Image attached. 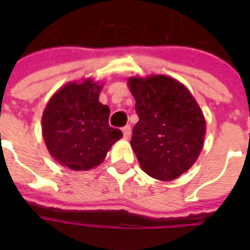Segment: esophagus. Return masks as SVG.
<instances>
[{
	"instance_id": "1",
	"label": "esophagus",
	"mask_w": 250,
	"mask_h": 250,
	"mask_svg": "<svg viewBox=\"0 0 250 250\" xmlns=\"http://www.w3.org/2000/svg\"><path fill=\"white\" fill-rule=\"evenodd\" d=\"M123 136H125V140H128L129 137H131V127L129 125H125V127H123Z\"/></svg>"
}]
</instances>
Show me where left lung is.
<instances>
[{
	"instance_id": "8db88e82",
	"label": "left lung",
	"mask_w": 250,
	"mask_h": 250,
	"mask_svg": "<svg viewBox=\"0 0 250 250\" xmlns=\"http://www.w3.org/2000/svg\"><path fill=\"white\" fill-rule=\"evenodd\" d=\"M139 122L131 146L144 172L170 182L197 161L205 140L206 121L197 101L180 82L166 75L131 76Z\"/></svg>"
}]
</instances>
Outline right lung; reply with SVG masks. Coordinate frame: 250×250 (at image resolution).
<instances>
[{
    "label": "right lung",
    "instance_id": "1",
    "mask_svg": "<svg viewBox=\"0 0 250 250\" xmlns=\"http://www.w3.org/2000/svg\"><path fill=\"white\" fill-rule=\"evenodd\" d=\"M104 83L92 79L70 82L45 106L42 137L50 156L75 171L97 167L110 148L123 137L109 125V106L98 101Z\"/></svg>",
    "mask_w": 250,
    "mask_h": 250
}]
</instances>
